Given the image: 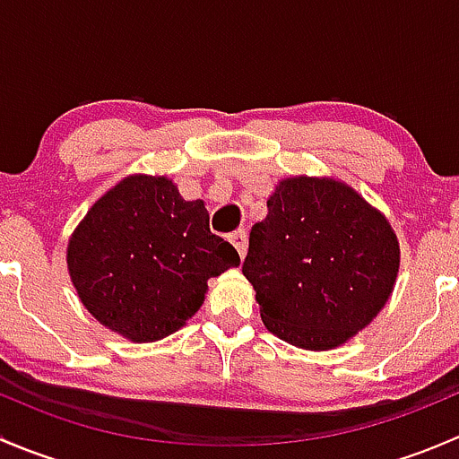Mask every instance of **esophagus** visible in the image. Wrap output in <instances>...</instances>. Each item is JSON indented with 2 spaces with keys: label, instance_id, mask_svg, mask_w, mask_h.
<instances>
[{
  "label": "esophagus",
  "instance_id": "34e87169",
  "mask_svg": "<svg viewBox=\"0 0 459 459\" xmlns=\"http://www.w3.org/2000/svg\"><path fill=\"white\" fill-rule=\"evenodd\" d=\"M229 239H230V244H233V247L238 248L239 257H242V259L247 257V247H248V242H247V230H244V229L235 230V233L229 235Z\"/></svg>",
  "mask_w": 459,
  "mask_h": 459
}]
</instances>
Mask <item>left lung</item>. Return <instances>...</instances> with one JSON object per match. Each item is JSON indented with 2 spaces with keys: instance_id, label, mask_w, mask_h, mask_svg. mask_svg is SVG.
<instances>
[{
  "instance_id": "1",
  "label": "left lung",
  "mask_w": 459,
  "mask_h": 459,
  "mask_svg": "<svg viewBox=\"0 0 459 459\" xmlns=\"http://www.w3.org/2000/svg\"><path fill=\"white\" fill-rule=\"evenodd\" d=\"M266 206L242 266L264 326L298 349L346 344L391 298L400 271L395 230L335 178H284Z\"/></svg>"
}]
</instances>
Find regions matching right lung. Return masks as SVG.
Here are the masks:
<instances>
[{
    "label": "right lung",
    "mask_w": 459,
    "mask_h": 459,
    "mask_svg": "<svg viewBox=\"0 0 459 459\" xmlns=\"http://www.w3.org/2000/svg\"><path fill=\"white\" fill-rule=\"evenodd\" d=\"M66 266L86 311L142 344L186 326L208 280L239 266V255L211 233L202 200H184L166 175L133 173L88 208Z\"/></svg>",
    "instance_id": "1"
}]
</instances>
